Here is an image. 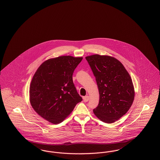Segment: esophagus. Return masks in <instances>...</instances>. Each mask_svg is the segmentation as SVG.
<instances>
[{
    "instance_id": "1",
    "label": "esophagus",
    "mask_w": 160,
    "mask_h": 160,
    "mask_svg": "<svg viewBox=\"0 0 160 160\" xmlns=\"http://www.w3.org/2000/svg\"><path fill=\"white\" fill-rule=\"evenodd\" d=\"M89 100V96H86L83 97V101L84 102H88Z\"/></svg>"
}]
</instances>
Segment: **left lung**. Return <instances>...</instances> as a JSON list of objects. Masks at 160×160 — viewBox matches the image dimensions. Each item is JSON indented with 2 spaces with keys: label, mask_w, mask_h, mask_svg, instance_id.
I'll return each instance as SVG.
<instances>
[{
  "label": "left lung",
  "mask_w": 160,
  "mask_h": 160,
  "mask_svg": "<svg viewBox=\"0 0 160 160\" xmlns=\"http://www.w3.org/2000/svg\"><path fill=\"white\" fill-rule=\"evenodd\" d=\"M99 91L95 115L102 122L111 123L127 113L134 99L132 79L122 63L113 57L93 54L86 57Z\"/></svg>",
  "instance_id": "left-lung-1"
}]
</instances>
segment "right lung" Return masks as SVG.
<instances>
[{"mask_svg": "<svg viewBox=\"0 0 160 160\" xmlns=\"http://www.w3.org/2000/svg\"><path fill=\"white\" fill-rule=\"evenodd\" d=\"M82 57L62 56L44 61L32 77L29 99L34 110L53 124L62 122L82 101L72 74Z\"/></svg>", "mask_w": 160, "mask_h": 160, "instance_id": "right-lung-1", "label": "right lung"}]
</instances>
